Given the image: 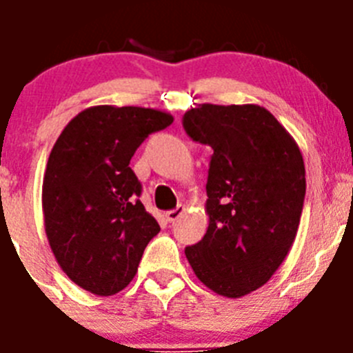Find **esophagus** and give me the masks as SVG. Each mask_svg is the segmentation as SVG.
<instances>
[{"label": "esophagus", "mask_w": 353, "mask_h": 353, "mask_svg": "<svg viewBox=\"0 0 353 353\" xmlns=\"http://www.w3.org/2000/svg\"><path fill=\"white\" fill-rule=\"evenodd\" d=\"M183 212H185V207H183V205H179L174 210L166 212V219L170 221V223H174V221H179L180 217H182Z\"/></svg>", "instance_id": "34e87169"}]
</instances>
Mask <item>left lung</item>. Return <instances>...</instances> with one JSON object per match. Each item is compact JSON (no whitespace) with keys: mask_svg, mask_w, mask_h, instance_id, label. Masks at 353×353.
I'll return each mask as SVG.
<instances>
[{"mask_svg":"<svg viewBox=\"0 0 353 353\" xmlns=\"http://www.w3.org/2000/svg\"><path fill=\"white\" fill-rule=\"evenodd\" d=\"M183 129L214 150L207 233L185 256L212 292L244 297L274 276L297 235L305 196L301 148L256 104H199L183 114Z\"/></svg>","mask_w":353,"mask_h":353,"instance_id":"obj_1","label":"left lung"}]
</instances>
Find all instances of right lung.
Wrapping results in <instances>:
<instances>
[{"label": "right lung", "instance_id": "obj_1", "mask_svg": "<svg viewBox=\"0 0 353 353\" xmlns=\"http://www.w3.org/2000/svg\"><path fill=\"white\" fill-rule=\"evenodd\" d=\"M170 113L138 105H93L72 118L49 154L42 183L43 226L56 261L93 295H114L138 272L161 228L138 199L130 159Z\"/></svg>", "mask_w": 353, "mask_h": 353}]
</instances>
